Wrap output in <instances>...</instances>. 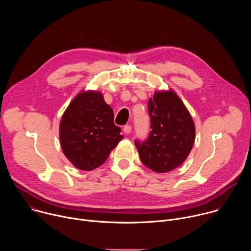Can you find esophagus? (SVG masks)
Listing matches in <instances>:
<instances>
[{"label": "esophagus", "instance_id": "esophagus-1", "mask_svg": "<svg viewBox=\"0 0 251 251\" xmlns=\"http://www.w3.org/2000/svg\"><path fill=\"white\" fill-rule=\"evenodd\" d=\"M131 130H132V127L130 126V125H126V126H124V128H123V132L125 133V134H130L131 133Z\"/></svg>", "mask_w": 251, "mask_h": 251}]
</instances>
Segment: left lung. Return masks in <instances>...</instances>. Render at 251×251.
<instances>
[{"label": "left lung", "instance_id": "1", "mask_svg": "<svg viewBox=\"0 0 251 251\" xmlns=\"http://www.w3.org/2000/svg\"><path fill=\"white\" fill-rule=\"evenodd\" d=\"M150 136L135 145L142 163L156 173H168L181 166L190 155L196 126L182 99L173 90H156L148 100Z\"/></svg>", "mask_w": 251, "mask_h": 251}]
</instances>
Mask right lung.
<instances>
[{"label":"right lung","mask_w":251,"mask_h":251,"mask_svg":"<svg viewBox=\"0 0 251 251\" xmlns=\"http://www.w3.org/2000/svg\"><path fill=\"white\" fill-rule=\"evenodd\" d=\"M114 112L96 90H81L71 100L59 123L64 156L75 168L91 171L101 166L123 139Z\"/></svg>","instance_id":"right-lung-1"}]
</instances>
